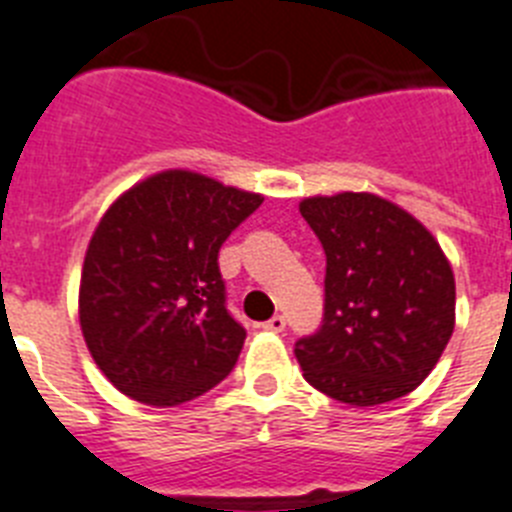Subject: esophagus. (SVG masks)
Masks as SVG:
<instances>
[{
	"label": "esophagus",
	"mask_w": 512,
	"mask_h": 512,
	"mask_svg": "<svg viewBox=\"0 0 512 512\" xmlns=\"http://www.w3.org/2000/svg\"><path fill=\"white\" fill-rule=\"evenodd\" d=\"M286 328V317L273 315L268 322H263V330H270V333H281Z\"/></svg>",
	"instance_id": "obj_1"
}]
</instances>
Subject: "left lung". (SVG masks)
<instances>
[{
    "mask_svg": "<svg viewBox=\"0 0 512 512\" xmlns=\"http://www.w3.org/2000/svg\"><path fill=\"white\" fill-rule=\"evenodd\" d=\"M299 213L325 249V312L296 341L304 380L349 406L411 393L455 328V278L435 236L369 192L307 197Z\"/></svg>",
    "mask_w": 512,
    "mask_h": 512,
    "instance_id": "8db88e82",
    "label": "left lung"
}]
</instances>
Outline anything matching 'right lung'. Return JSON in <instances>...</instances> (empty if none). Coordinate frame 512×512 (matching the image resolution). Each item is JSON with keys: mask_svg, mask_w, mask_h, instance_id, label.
<instances>
[{"mask_svg": "<svg viewBox=\"0 0 512 512\" xmlns=\"http://www.w3.org/2000/svg\"><path fill=\"white\" fill-rule=\"evenodd\" d=\"M263 205L195 171H161L103 213L85 252L80 328L124 395L176 406L234 369L247 330L226 309L218 249Z\"/></svg>", "mask_w": 512, "mask_h": 512, "instance_id": "add662e5", "label": "right lung"}]
</instances>
